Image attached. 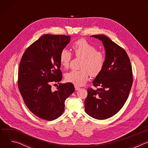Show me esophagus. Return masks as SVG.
Masks as SVG:
<instances>
[{
	"label": "esophagus",
	"mask_w": 148,
	"mask_h": 148,
	"mask_svg": "<svg viewBox=\"0 0 148 148\" xmlns=\"http://www.w3.org/2000/svg\"><path fill=\"white\" fill-rule=\"evenodd\" d=\"M74 87H75V90L76 91H77V90H78L80 89V88H79L78 86H75Z\"/></svg>",
	"instance_id": "1"
}]
</instances>
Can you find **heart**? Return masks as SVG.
Instances as JSON below:
<instances>
[{"mask_svg":"<svg viewBox=\"0 0 148 148\" xmlns=\"http://www.w3.org/2000/svg\"><path fill=\"white\" fill-rule=\"evenodd\" d=\"M73 50L75 56L81 57L79 70H72L66 74L67 81L77 86H82L88 80L90 74L95 77L102 71L105 61V56L101 51H97L95 46L85 39H79L73 44ZM72 58L70 51L62 49L59 56L60 65L64 69L69 67Z\"/></svg>","mask_w":148,"mask_h":148,"instance_id":"obj_1","label":"heart"}]
</instances>
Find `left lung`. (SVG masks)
<instances>
[{
  "instance_id": "8db88e82",
  "label": "left lung",
  "mask_w": 148,
  "mask_h": 148,
  "mask_svg": "<svg viewBox=\"0 0 148 148\" xmlns=\"http://www.w3.org/2000/svg\"><path fill=\"white\" fill-rule=\"evenodd\" d=\"M104 46L105 61L102 71L88 88L85 100L86 112L97 119H105L116 114L122 108L131 89L132 71L126 51L108 37L102 34L92 35Z\"/></svg>"
}]
</instances>
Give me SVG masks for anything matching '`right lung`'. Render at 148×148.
<instances>
[{"label":"right lung","mask_w":148,"mask_h":148,"mask_svg":"<svg viewBox=\"0 0 148 148\" xmlns=\"http://www.w3.org/2000/svg\"><path fill=\"white\" fill-rule=\"evenodd\" d=\"M71 36L45 34L25 51L18 71V87L24 102L36 116L47 121L64 111L66 99L75 91L71 82L60 84L54 91L51 83L62 79L59 56Z\"/></svg>","instance_id":"add662e5"}]
</instances>
